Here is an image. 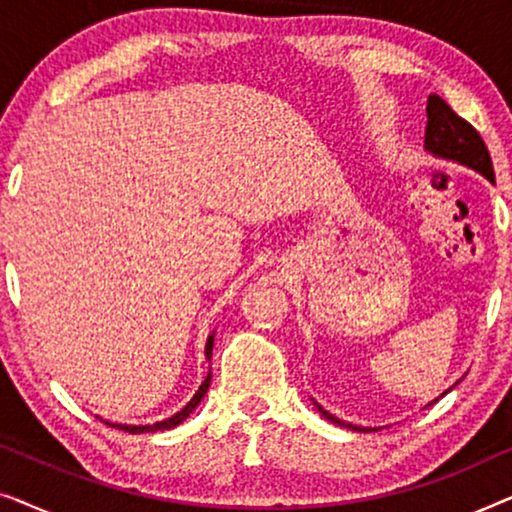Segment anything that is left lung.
Returning a JSON list of instances; mask_svg holds the SVG:
<instances>
[{
	"instance_id": "left-lung-1",
	"label": "left lung",
	"mask_w": 512,
	"mask_h": 512,
	"mask_svg": "<svg viewBox=\"0 0 512 512\" xmlns=\"http://www.w3.org/2000/svg\"><path fill=\"white\" fill-rule=\"evenodd\" d=\"M426 118H429V121H426V135H424L426 151L433 153L436 158L454 160V163L471 167V170L480 172L482 177L489 179L494 184L492 158H489L485 142H482L478 130H475L471 123L454 114V111L450 109V104H447L443 97H438V95H429V102H426ZM314 405H317V410L328 419V422H333L338 426H347V429H352V431H375V429H363V426L345 424L342 419L333 417L331 412H326L324 408H321L319 403H314Z\"/></svg>"
}]
</instances>
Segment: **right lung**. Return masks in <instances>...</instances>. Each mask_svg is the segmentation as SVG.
I'll return each mask as SVG.
<instances>
[{"instance_id":"1","label":"right lung","mask_w":512,"mask_h":512,"mask_svg":"<svg viewBox=\"0 0 512 512\" xmlns=\"http://www.w3.org/2000/svg\"><path fill=\"white\" fill-rule=\"evenodd\" d=\"M212 347H214V333L209 335L207 338V345H205V356L209 361H212ZM209 382H212V373H207V377H205V382L200 384V389L195 391V396L191 398V401H188L184 408H181L177 415H172V417H167V419H163V422H156V424H146V426H130V424H111V422H107L109 426H116V429H121V431H128V433H156V431H167V429H174V426H179L181 422H184V419L191 415V412L198 408L200 405V401L202 398H205V394H207V389H209Z\"/></svg>"}]
</instances>
